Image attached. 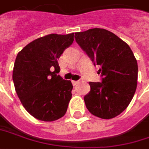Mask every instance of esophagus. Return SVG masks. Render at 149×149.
Masks as SVG:
<instances>
[{"mask_svg": "<svg viewBox=\"0 0 149 149\" xmlns=\"http://www.w3.org/2000/svg\"><path fill=\"white\" fill-rule=\"evenodd\" d=\"M79 84V81H75V80H72V84L74 85V86H75V85H77Z\"/></svg>", "mask_w": 149, "mask_h": 149, "instance_id": "1", "label": "esophagus"}]
</instances>
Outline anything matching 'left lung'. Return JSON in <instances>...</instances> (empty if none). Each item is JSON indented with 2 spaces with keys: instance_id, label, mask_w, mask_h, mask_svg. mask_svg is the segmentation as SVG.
I'll return each mask as SVG.
<instances>
[{
  "instance_id": "8db88e82",
  "label": "left lung",
  "mask_w": 149,
  "mask_h": 149,
  "mask_svg": "<svg viewBox=\"0 0 149 149\" xmlns=\"http://www.w3.org/2000/svg\"><path fill=\"white\" fill-rule=\"evenodd\" d=\"M75 40L99 66L102 82H89L91 91L84 96L92 114L110 119L127 108L135 95L138 65L129 45L105 29L92 28L75 32Z\"/></svg>"
}]
</instances>
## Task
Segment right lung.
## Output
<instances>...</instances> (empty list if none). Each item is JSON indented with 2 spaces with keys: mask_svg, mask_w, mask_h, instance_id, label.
<instances>
[{
  "mask_svg": "<svg viewBox=\"0 0 149 149\" xmlns=\"http://www.w3.org/2000/svg\"><path fill=\"white\" fill-rule=\"evenodd\" d=\"M74 41V33L50 34L29 43L18 53L13 81L22 104L36 119L52 122L66 113L73 85L60 75L57 59Z\"/></svg>",
  "mask_w": 149,
  "mask_h": 149,
  "instance_id": "add662e5",
  "label": "right lung"
}]
</instances>
